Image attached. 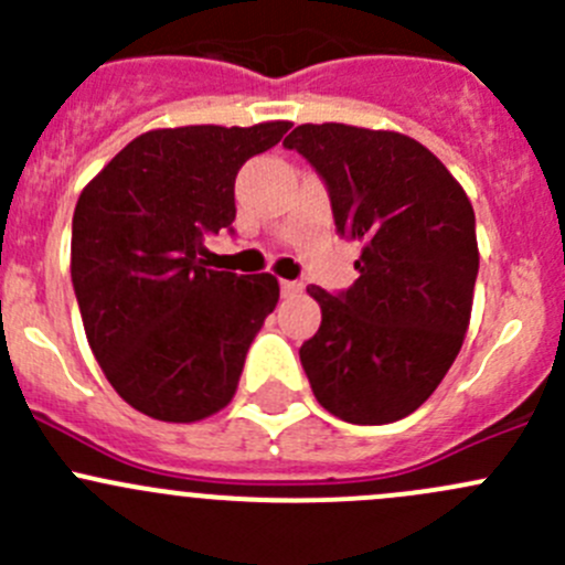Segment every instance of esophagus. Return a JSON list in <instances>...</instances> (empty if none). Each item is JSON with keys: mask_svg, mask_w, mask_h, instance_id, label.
Masks as SVG:
<instances>
[{"mask_svg": "<svg viewBox=\"0 0 565 565\" xmlns=\"http://www.w3.org/2000/svg\"><path fill=\"white\" fill-rule=\"evenodd\" d=\"M303 292V284L300 281H281V295L284 298H292V295Z\"/></svg>", "mask_w": 565, "mask_h": 565, "instance_id": "1", "label": "esophagus"}]
</instances>
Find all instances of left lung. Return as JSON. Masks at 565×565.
Masks as SVG:
<instances>
[{
    "label": "left lung",
    "mask_w": 565,
    "mask_h": 565,
    "mask_svg": "<svg viewBox=\"0 0 565 565\" xmlns=\"http://www.w3.org/2000/svg\"><path fill=\"white\" fill-rule=\"evenodd\" d=\"M324 180L339 235L361 243L358 281L330 295L300 347L317 402L347 424L407 418L457 361L478 276L476 213L420 141L344 122L298 125L284 139Z\"/></svg>",
    "instance_id": "obj_1"
}]
</instances>
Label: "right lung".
Segmentation results:
<instances>
[{
	"label": "right lung",
	"instance_id": "1",
	"mask_svg": "<svg viewBox=\"0 0 565 565\" xmlns=\"http://www.w3.org/2000/svg\"><path fill=\"white\" fill-rule=\"evenodd\" d=\"M292 122L136 136L82 191L71 276L95 361L134 409L193 424L224 409L278 303L270 273L207 270L204 237L235 221V177Z\"/></svg>",
	"mask_w": 565,
	"mask_h": 565
}]
</instances>
